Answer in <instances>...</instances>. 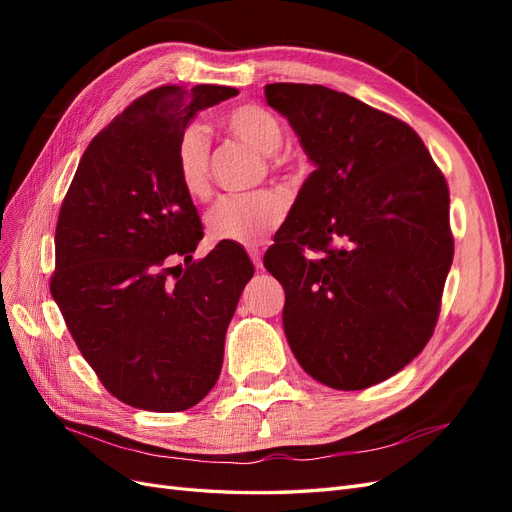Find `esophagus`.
Masks as SVG:
<instances>
[{
  "mask_svg": "<svg viewBox=\"0 0 512 512\" xmlns=\"http://www.w3.org/2000/svg\"><path fill=\"white\" fill-rule=\"evenodd\" d=\"M247 254H250V258H252V262H254V267H256V269H262V252L258 250V247H250V250H247Z\"/></svg>",
  "mask_w": 512,
  "mask_h": 512,
  "instance_id": "1",
  "label": "esophagus"
}]
</instances>
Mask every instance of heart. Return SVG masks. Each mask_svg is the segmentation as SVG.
I'll return each mask as SVG.
<instances>
[{
  "label": "heart",
  "instance_id": "obj_1",
  "mask_svg": "<svg viewBox=\"0 0 512 512\" xmlns=\"http://www.w3.org/2000/svg\"><path fill=\"white\" fill-rule=\"evenodd\" d=\"M224 130L267 156L275 173H290L292 156L282 149L284 121L262 104L232 106L220 119ZM211 145L200 126L185 128L175 143V170L183 192L203 200L211 192ZM286 215L284 200L273 192L224 196L207 213V232L213 241L260 245L277 230Z\"/></svg>",
  "mask_w": 512,
  "mask_h": 512
}]
</instances>
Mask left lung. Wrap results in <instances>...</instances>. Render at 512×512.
<instances>
[{
  "mask_svg": "<svg viewBox=\"0 0 512 512\" xmlns=\"http://www.w3.org/2000/svg\"><path fill=\"white\" fill-rule=\"evenodd\" d=\"M316 164L265 267L299 365L337 391L404 369L436 329L455 241L448 185L406 121L322 85H265Z\"/></svg>",
  "mask_w": 512,
  "mask_h": 512,
  "instance_id": "obj_1",
  "label": "left lung"
}]
</instances>
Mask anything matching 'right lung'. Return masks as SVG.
Listing matches in <instances>:
<instances>
[{"mask_svg": "<svg viewBox=\"0 0 512 512\" xmlns=\"http://www.w3.org/2000/svg\"><path fill=\"white\" fill-rule=\"evenodd\" d=\"M237 94L147 91L94 136L61 203L51 294L104 389L128 406L181 412L218 382L254 265L235 243L192 260L203 224L177 179L175 143L198 111Z\"/></svg>", "mask_w": 512, "mask_h": 512, "instance_id": "obj_1", "label": "right lung"}]
</instances>
